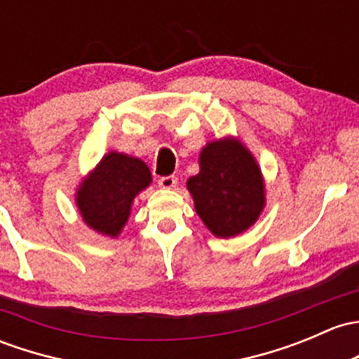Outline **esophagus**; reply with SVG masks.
Here are the masks:
<instances>
[{
	"label": "esophagus",
	"mask_w": 359,
	"mask_h": 359,
	"mask_svg": "<svg viewBox=\"0 0 359 359\" xmlns=\"http://www.w3.org/2000/svg\"><path fill=\"white\" fill-rule=\"evenodd\" d=\"M158 186L161 189H173L177 186V177L175 175H167V177H160L158 179Z\"/></svg>",
	"instance_id": "34e87169"
}]
</instances>
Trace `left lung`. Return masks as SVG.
<instances>
[{
    "label": "left lung",
    "mask_w": 359,
    "mask_h": 359,
    "mask_svg": "<svg viewBox=\"0 0 359 359\" xmlns=\"http://www.w3.org/2000/svg\"><path fill=\"white\" fill-rule=\"evenodd\" d=\"M199 165L187 187L206 227L218 237L251 227L265 205L262 172L251 153L239 142L222 139L203 149Z\"/></svg>",
    "instance_id": "left-lung-1"
}]
</instances>
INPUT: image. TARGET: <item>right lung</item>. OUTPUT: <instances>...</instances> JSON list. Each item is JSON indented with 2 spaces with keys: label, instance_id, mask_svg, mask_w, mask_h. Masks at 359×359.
Segmentation results:
<instances>
[{
  "label": "right lung",
  "instance_id": "1",
  "mask_svg": "<svg viewBox=\"0 0 359 359\" xmlns=\"http://www.w3.org/2000/svg\"><path fill=\"white\" fill-rule=\"evenodd\" d=\"M151 172L137 158L110 153L77 192V205L90 229L116 237L130 213L132 199L148 187Z\"/></svg>",
  "mask_w": 359,
  "mask_h": 359
}]
</instances>
